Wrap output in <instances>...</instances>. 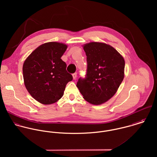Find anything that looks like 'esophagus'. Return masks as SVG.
<instances>
[{"label": "esophagus", "mask_w": 157, "mask_h": 157, "mask_svg": "<svg viewBox=\"0 0 157 157\" xmlns=\"http://www.w3.org/2000/svg\"><path fill=\"white\" fill-rule=\"evenodd\" d=\"M72 77H73V78L74 79H75L76 77H77V72H75L72 74Z\"/></svg>", "instance_id": "34e87169"}]
</instances>
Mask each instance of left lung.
Wrapping results in <instances>:
<instances>
[{
  "label": "left lung",
  "instance_id": "8db88e82",
  "mask_svg": "<svg viewBox=\"0 0 157 157\" xmlns=\"http://www.w3.org/2000/svg\"><path fill=\"white\" fill-rule=\"evenodd\" d=\"M87 70L79 78L77 87L83 98L93 105H101L115 94L124 78L125 62L113 47L106 44L90 42L83 46Z\"/></svg>",
  "mask_w": 157,
  "mask_h": 157
}]
</instances>
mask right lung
Wrapping results in <instances>:
<instances>
[{"label": "right lung", "instance_id": "1", "mask_svg": "<svg viewBox=\"0 0 157 157\" xmlns=\"http://www.w3.org/2000/svg\"><path fill=\"white\" fill-rule=\"evenodd\" d=\"M67 46L49 42L36 48L23 65L25 87L37 101L49 105L62 98L72 75L66 69L67 64L61 57Z\"/></svg>", "mask_w": 157, "mask_h": 157}]
</instances>
